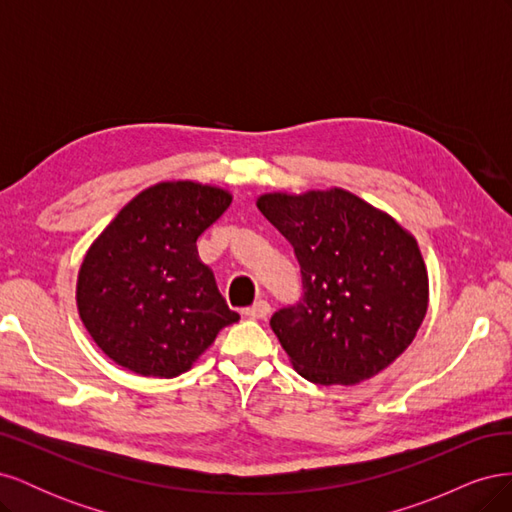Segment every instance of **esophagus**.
Returning a JSON list of instances; mask_svg holds the SVG:
<instances>
[{
  "instance_id": "esophagus-1",
  "label": "esophagus",
  "mask_w": 512,
  "mask_h": 512,
  "mask_svg": "<svg viewBox=\"0 0 512 512\" xmlns=\"http://www.w3.org/2000/svg\"><path fill=\"white\" fill-rule=\"evenodd\" d=\"M271 312V305L267 303V301H256L254 305H250L245 309V316H250V318H267V314Z\"/></svg>"
}]
</instances>
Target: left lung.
<instances>
[{"label": "left lung", "mask_w": 512, "mask_h": 512, "mask_svg": "<svg viewBox=\"0 0 512 512\" xmlns=\"http://www.w3.org/2000/svg\"><path fill=\"white\" fill-rule=\"evenodd\" d=\"M262 215L301 271V299L271 316L299 374L356 384L389 367L427 314V271L410 232L346 190L265 194Z\"/></svg>", "instance_id": "8db88e82"}]
</instances>
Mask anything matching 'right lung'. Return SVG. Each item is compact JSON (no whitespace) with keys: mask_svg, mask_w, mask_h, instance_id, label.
I'll return each instance as SVG.
<instances>
[{"mask_svg":"<svg viewBox=\"0 0 512 512\" xmlns=\"http://www.w3.org/2000/svg\"><path fill=\"white\" fill-rule=\"evenodd\" d=\"M230 200L194 181L151 185L89 247L76 303L108 359L141 376L175 378L239 320L196 254V239Z\"/></svg>","mask_w":512,"mask_h":512,"instance_id":"obj_1","label":"right lung"}]
</instances>
